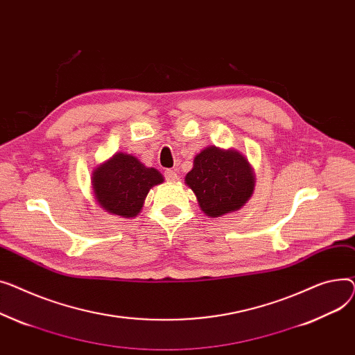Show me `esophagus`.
I'll list each match as a JSON object with an SVG mask.
<instances>
[{"label":"esophagus","instance_id":"obj_1","mask_svg":"<svg viewBox=\"0 0 355 355\" xmlns=\"http://www.w3.org/2000/svg\"><path fill=\"white\" fill-rule=\"evenodd\" d=\"M164 179L169 180V182H173L178 179V173L175 171H166L164 172Z\"/></svg>","mask_w":355,"mask_h":355}]
</instances>
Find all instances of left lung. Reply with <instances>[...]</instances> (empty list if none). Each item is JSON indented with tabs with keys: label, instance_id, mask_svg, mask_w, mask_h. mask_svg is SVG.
I'll return each mask as SVG.
<instances>
[{
	"label": "left lung",
	"instance_id": "1",
	"mask_svg": "<svg viewBox=\"0 0 355 355\" xmlns=\"http://www.w3.org/2000/svg\"><path fill=\"white\" fill-rule=\"evenodd\" d=\"M184 180L195 192L200 209L211 218L241 209L255 184L252 168L243 155L215 146L195 157L193 169Z\"/></svg>",
	"mask_w": 355,
	"mask_h": 355
}]
</instances>
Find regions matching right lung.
I'll return each instance as SVG.
<instances>
[{"label":"right lung","instance_id":"obj_1","mask_svg":"<svg viewBox=\"0 0 355 355\" xmlns=\"http://www.w3.org/2000/svg\"><path fill=\"white\" fill-rule=\"evenodd\" d=\"M163 182L153 168H146L132 155L116 153L93 173V187L104 211L123 218L136 216L149 189Z\"/></svg>","mask_w":355,"mask_h":355}]
</instances>
